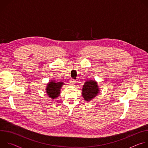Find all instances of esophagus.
<instances>
[{
	"mask_svg": "<svg viewBox=\"0 0 148 148\" xmlns=\"http://www.w3.org/2000/svg\"><path fill=\"white\" fill-rule=\"evenodd\" d=\"M70 82L73 85V84H75L76 83V81H75V79H73V78H71L70 80Z\"/></svg>",
	"mask_w": 148,
	"mask_h": 148,
	"instance_id": "esophagus-1",
	"label": "esophagus"
}]
</instances>
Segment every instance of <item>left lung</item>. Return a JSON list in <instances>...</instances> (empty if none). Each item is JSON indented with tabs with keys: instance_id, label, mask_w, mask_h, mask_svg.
Wrapping results in <instances>:
<instances>
[{
	"instance_id": "1",
	"label": "left lung",
	"mask_w": 148,
	"mask_h": 148,
	"mask_svg": "<svg viewBox=\"0 0 148 148\" xmlns=\"http://www.w3.org/2000/svg\"><path fill=\"white\" fill-rule=\"evenodd\" d=\"M99 92V88L96 81L90 80L86 82L82 88V96L84 99L89 101L94 98Z\"/></svg>"
}]
</instances>
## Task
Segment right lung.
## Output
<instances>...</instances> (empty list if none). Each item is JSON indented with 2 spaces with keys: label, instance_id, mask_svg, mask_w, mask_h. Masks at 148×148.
<instances>
[{
  "label": "right lung",
  "instance_id": "add662e5",
  "mask_svg": "<svg viewBox=\"0 0 148 148\" xmlns=\"http://www.w3.org/2000/svg\"><path fill=\"white\" fill-rule=\"evenodd\" d=\"M62 82H56L55 81H51L47 85L46 92L50 98L52 99L56 98L60 93V89L63 85Z\"/></svg>",
  "mask_w": 148,
  "mask_h": 148
}]
</instances>
